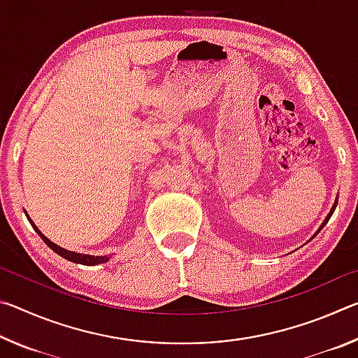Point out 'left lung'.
Instances as JSON below:
<instances>
[{
	"instance_id": "left-lung-1",
	"label": "left lung",
	"mask_w": 358,
	"mask_h": 358,
	"mask_svg": "<svg viewBox=\"0 0 358 358\" xmlns=\"http://www.w3.org/2000/svg\"><path fill=\"white\" fill-rule=\"evenodd\" d=\"M335 208H336V203H335V205H333V208H331V211H330V213H329V216H327V220L324 221V224H322V226H320V229L317 230V232H320V230H322V227L325 226V224H327V222H329V220H330V216L333 215V211H335Z\"/></svg>"
}]
</instances>
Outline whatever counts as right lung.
Wrapping results in <instances>:
<instances>
[{"mask_svg": "<svg viewBox=\"0 0 358 358\" xmlns=\"http://www.w3.org/2000/svg\"><path fill=\"white\" fill-rule=\"evenodd\" d=\"M29 220V217H28ZM29 222H31V226L34 227V230L36 232L39 234V237L45 241V245L50 248V250H53L55 251L58 256H62V257H64V259H68V260H71V262H76V264H82V265H98V264H104V262H107L108 260V257L110 256H88V254H80V252H74V251H68V250H64V248H59L58 245H55L53 243V241H50L48 240L45 235H42L41 234V230L34 226L33 224V221L29 220Z\"/></svg>", "mask_w": 358, "mask_h": 358, "instance_id": "1", "label": "right lung"}]
</instances>
